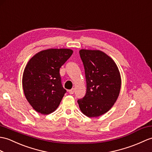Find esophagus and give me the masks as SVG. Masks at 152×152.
<instances>
[{
    "label": "esophagus",
    "mask_w": 152,
    "mask_h": 152,
    "mask_svg": "<svg viewBox=\"0 0 152 152\" xmlns=\"http://www.w3.org/2000/svg\"><path fill=\"white\" fill-rule=\"evenodd\" d=\"M74 93H75V89H72L69 91V93L70 94H74Z\"/></svg>",
    "instance_id": "34e87169"
}]
</instances>
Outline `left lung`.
Masks as SVG:
<instances>
[{
  "label": "left lung",
  "mask_w": 152,
  "mask_h": 152,
  "mask_svg": "<svg viewBox=\"0 0 152 152\" xmlns=\"http://www.w3.org/2000/svg\"><path fill=\"white\" fill-rule=\"evenodd\" d=\"M87 83L86 94L77 100L80 110L97 117L110 109L118 97L121 77L116 63L100 50H80Z\"/></svg>",
  "instance_id": "obj_1"
}]
</instances>
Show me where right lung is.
<instances>
[{
  "mask_svg": "<svg viewBox=\"0 0 152 152\" xmlns=\"http://www.w3.org/2000/svg\"><path fill=\"white\" fill-rule=\"evenodd\" d=\"M72 53L70 49H48L38 52L28 62L23 87L26 100L37 112L48 115L59 106L66 92L59 69Z\"/></svg>",
  "mask_w": 152,
  "mask_h": 152,
  "instance_id": "add662e5",
  "label": "right lung"
}]
</instances>
